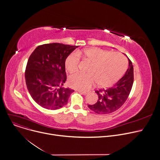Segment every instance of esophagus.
I'll return each instance as SVG.
<instances>
[{"label":"esophagus","mask_w":160,"mask_h":160,"mask_svg":"<svg viewBox=\"0 0 160 160\" xmlns=\"http://www.w3.org/2000/svg\"><path fill=\"white\" fill-rule=\"evenodd\" d=\"M78 92H79L80 93H81L82 94H83V95H86V94H87V92H85V91H82V90H78Z\"/></svg>","instance_id":"esophagus-1"}]
</instances>
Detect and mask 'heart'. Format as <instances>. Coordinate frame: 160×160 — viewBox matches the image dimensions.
Wrapping results in <instances>:
<instances>
[{
    "label": "heart",
    "instance_id": "b5f03b06",
    "mask_svg": "<svg viewBox=\"0 0 160 160\" xmlns=\"http://www.w3.org/2000/svg\"><path fill=\"white\" fill-rule=\"evenodd\" d=\"M80 57L91 63L89 73H75L70 76L69 83L73 88L81 90H89L96 82L101 87L111 86L122 76L127 67V59L121 53L90 48L68 55L65 60L68 72L72 73L78 70Z\"/></svg>",
    "mask_w": 160,
    "mask_h": 160
}]
</instances>
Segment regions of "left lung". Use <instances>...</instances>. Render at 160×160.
Returning a JSON list of instances; mask_svg holds the SVG:
<instances>
[{
    "label": "left lung",
    "instance_id": "1",
    "mask_svg": "<svg viewBox=\"0 0 160 160\" xmlns=\"http://www.w3.org/2000/svg\"><path fill=\"white\" fill-rule=\"evenodd\" d=\"M127 58L128 68L123 77L112 87L95 91L98 96V99L96 104L88 105L90 109L99 115H106L117 111L125 103L133 82L132 62L128 58Z\"/></svg>",
    "mask_w": 160,
    "mask_h": 160
}]
</instances>
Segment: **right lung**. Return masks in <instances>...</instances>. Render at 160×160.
<instances>
[{"instance_id":"right-lung-1","label":"right lung","mask_w":160,"mask_h":160,"mask_svg":"<svg viewBox=\"0 0 160 160\" xmlns=\"http://www.w3.org/2000/svg\"><path fill=\"white\" fill-rule=\"evenodd\" d=\"M78 46L59 43L39 45L30 55L25 80L33 99L41 107L56 110L65 106L74 90L64 88L65 60Z\"/></svg>"}]
</instances>
